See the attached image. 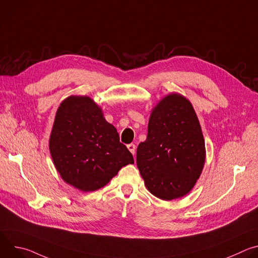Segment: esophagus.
<instances>
[{
    "mask_svg": "<svg viewBox=\"0 0 258 258\" xmlns=\"http://www.w3.org/2000/svg\"><path fill=\"white\" fill-rule=\"evenodd\" d=\"M127 149L131 151V153L133 155H135V152H136V145L135 144H130L127 145Z\"/></svg>",
    "mask_w": 258,
    "mask_h": 258,
    "instance_id": "34e87169",
    "label": "esophagus"
}]
</instances>
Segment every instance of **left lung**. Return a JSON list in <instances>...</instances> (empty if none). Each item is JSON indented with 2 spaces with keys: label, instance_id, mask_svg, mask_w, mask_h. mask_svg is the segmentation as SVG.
Masks as SVG:
<instances>
[{
  "label": "left lung",
  "instance_id": "obj_1",
  "mask_svg": "<svg viewBox=\"0 0 258 258\" xmlns=\"http://www.w3.org/2000/svg\"><path fill=\"white\" fill-rule=\"evenodd\" d=\"M204 162L205 144L193 106L178 94L168 95L153 109L147 139L137 149L146 187L162 200L185 196Z\"/></svg>",
  "mask_w": 258,
  "mask_h": 258
}]
</instances>
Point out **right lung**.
I'll list each match as a JSON object with an SVG mask.
<instances>
[{"instance_id":"1","label":"right lung","mask_w":258,"mask_h":258,"mask_svg":"<svg viewBox=\"0 0 258 258\" xmlns=\"http://www.w3.org/2000/svg\"><path fill=\"white\" fill-rule=\"evenodd\" d=\"M50 152L61 177L91 192L104 187L118 170L134 163L101 109L89 97L70 96L59 106L50 138Z\"/></svg>"}]
</instances>
